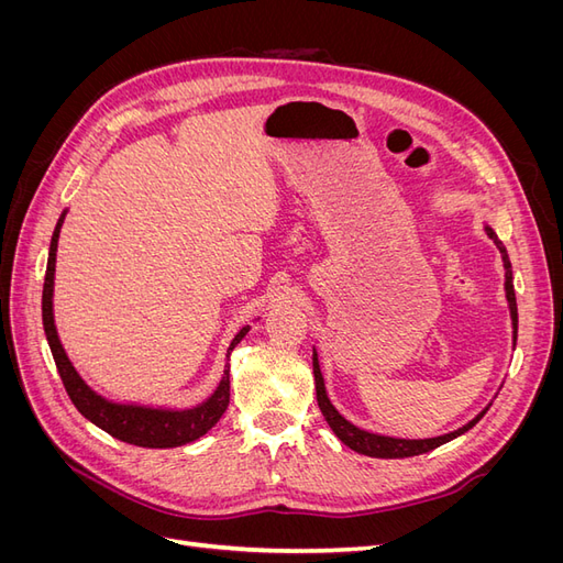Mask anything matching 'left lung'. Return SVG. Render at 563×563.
I'll use <instances>...</instances> for the list:
<instances>
[{"instance_id": "8db88e82", "label": "left lung", "mask_w": 563, "mask_h": 563, "mask_svg": "<svg viewBox=\"0 0 563 563\" xmlns=\"http://www.w3.org/2000/svg\"><path fill=\"white\" fill-rule=\"evenodd\" d=\"M486 234L490 236L493 242H496L500 255H503V265H505V298L509 302V317H512V338L517 343V296H515V284H512V263H509V255L507 249L503 246V242L498 240V234L493 232L488 225H484ZM312 366H314V387H317V404L321 408L323 418H327L329 428L333 430V434L343 441L345 446H350L352 451L362 453V455H371V457H411V455H420V453H428L441 444H446V441L465 434L467 430H472L476 422L484 418V413L488 411V406L484 411L472 418L463 428H457L449 434H441V437H430V439H399V437H385V434H376V432H368L356 428L354 422L345 420L343 416L338 413V408L331 404L329 395H327V387H323V376H321V368H319V360H317V352H312Z\"/></svg>"}]
</instances>
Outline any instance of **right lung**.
Returning a JSON list of instances; mask_svg holds the SVG:
<instances>
[{
    "instance_id": "1",
    "label": "right lung",
    "mask_w": 563,
    "mask_h": 563,
    "mask_svg": "<svg viewBox=\"0 0 563 563\" xmlns=\"http://www.w3.org/2000/svg\"><path fill=\"white\" fill-rule=\"evenodd\" d=\"M65 213H60L54 236H51L48 246V263H46V277H44V294H42V321L44 333L48 340L51 354H54L56 368L60 373V380L70 395L77 411L91 420L96 428L106 430L110 437L126 441L133 446L143 449H174L185 446L190 441H197L199 437L207 434L213 424L225 413L230 404V366H225L223 378H220L218 387L209 399L192 408H162V406H141V404H117L106 397H100L93 391L84 378L67 360V354L60 345V338L56 331L54 321V275H56V251H58V236ZM249 333V327H244L240 333L232 338L228 347V360L232 350L242 343V338Z\"/></svg>"
}]
</instances>
